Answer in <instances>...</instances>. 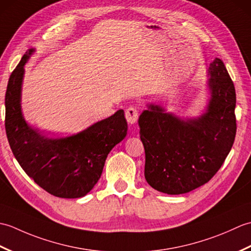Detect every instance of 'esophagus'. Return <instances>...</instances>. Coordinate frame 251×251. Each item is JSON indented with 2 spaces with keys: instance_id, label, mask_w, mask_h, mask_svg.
I'll list each match as a JSON object with an SVG mask.
<instances>
[{
  "instance_id": "obj_1",
  "label": "esophagus",
  "mask_w": 251,
  "mask_h": 251,
  "mask_svg": "<svg viewBox=\"0 0 251 251\" xmlns=\"http://www.w3.org/2000/svg\"><path fill=\"white\" fill-rule=\"evenodd\" d=\"M138 111L135 108V106H129L128 109H126L125 111V117H126V121L129 123V124H135L138 121Z\"/></svg>"
}]
</instances>
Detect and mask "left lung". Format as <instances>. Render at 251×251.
<instances>
[{
	"mask_svg": "<svg viewBox=\"0 0 251 251\" xmlns=\"http://www.w3.org/2000/svg\"><path fill=\"white\" fill-rule=\"evenodd\" d=\"M210 101L199 119L183 121L162 106L149 105L139 116L145 147V177L153 189L183 194L207 183L230 153L236 135V94L219 58L209 66Z\"/></svg>",
	"mask_w": 251,
	"mask_h": 251,
	"instance_id": "1",
	"label": "left lung"
}]
</instances>
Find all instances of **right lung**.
Masks as SVG:
<instances>
[{
	"label": "right lung",
	"instance_id": "right-lung-1",
	"mask_svg": "<svg viewBox=\"0 0 251 251\" xmlns=\"http://www.w3.org/2000/svg\"><path fill=\"white\" fill-rule=\"evenodd\" d=\"M21 58L8 79L5 94V129L19 165L50 194L61 199L86 195L98 182L105 158L127 134L124 111L67 138H49L26 124L20 109L21 82L26 60Z\"/></svg>",
	"mask_w": 251,
	"mask_h": 251
}]
</instances>
